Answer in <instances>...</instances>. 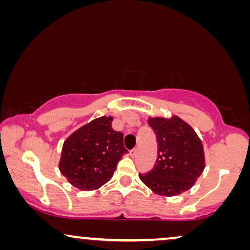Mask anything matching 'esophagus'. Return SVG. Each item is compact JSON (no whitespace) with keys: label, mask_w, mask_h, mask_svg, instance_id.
I'll use <instances>...</instances> for the list:
<instances>
[{"label":"esophagus","mask_w":250,"mask_h":250,"mask_svg":"<svg viewBox=\"0 0 250 250\" xmlns=\"http://www.w3.org/2000/svg\"><path fill=\"white\" fill-rule=\"evenodd\" d=\"M129 156H131L132 158H134V157L136 156V149L131 150V151H129Z\"/></svg>","instance_id":"34e87169"}]
</instances>
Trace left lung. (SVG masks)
Masks as SVG:
<instances>
[{"mask_svg": "<svg viewBox=\"0 0 250 250\" xmlns=\"http://www.w3.org/2000/svg\"><path fill=\"white\" fill-rule=\"evenodd\" d=\"M156 134L158 153L155 167L140 180L153 192L173 197L189 190L205 168L204 146L191 126L177 116L149 117Z\"/></svg>", "mask_w": 250, "mask_h": 250, "instance_id": "1", "label": "left lung"}]
</instances>
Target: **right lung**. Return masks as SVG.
Listing matches in <instances>:
<instances>
[{"label": "right lung", "mask_w": 250, "mask_h": 250, "mask_svg": "<svg viewBox=\"0 0 250 250\" xmlns=\"http://www.w3.org/2000/svg\"><path fill=\"white\" fill-rule=\"evenodd\" d=\"M111 116L95 118L63 142L59 169L71 186L95 190L114 175L117 164L127 153L123 133L111 127Z\"/></svg>", "instance_id": "right-lung-1"}]
</instances>
